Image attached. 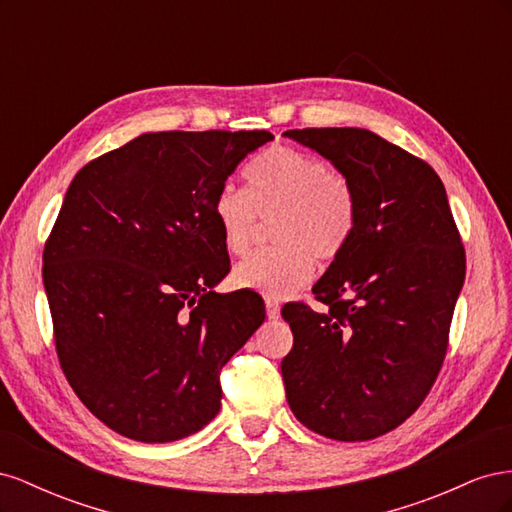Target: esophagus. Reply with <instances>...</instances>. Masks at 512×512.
<instances>
[{"label":"esophagus","instance_id":"1","mask_svg":"<svg viewBox=\"0 0 512 512\" xmlns=\"http://www.w3.org/2000/svg\"><path fill=\"white\" fill-rule=\"evenodd\" d=\"M265 307H267V318L269 320L280 318V301L273 299V297H267L265 299Z\"/></svg>","mask_w":512,"mask_h":512}]
</instances>
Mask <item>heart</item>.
Instances as JSON below:
<instances>
[{
	"instance_id": "heart-1",
	"label": "heart",
	"mask_w": 512,
	"mask_h": 512,
	"mask_svg": "<svg viewBox=\"0 0 512 512\" xmlns=\"http://www.w3.org/2000/svg\"><path fill=\"white\" fill-rule=\"evenodd\" d=\"M247 188L224 185L213 200L222 245L232 256L254 245L260 220L277 243L243 258L232 271L239 288L288 297L314 275V256L331 260L344 250L356 224L352 181L301 149L275 145L245 170Z\"/></svg>"
}]
</instances>
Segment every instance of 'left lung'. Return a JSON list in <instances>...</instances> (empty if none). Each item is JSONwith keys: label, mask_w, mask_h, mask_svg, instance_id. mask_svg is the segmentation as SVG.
Here are the masks:
<instances>
[{"label": "left lung", "mask_w": 512, "mask_h": 512, "mask_svg": "<svg viewBox=\"0 0 512 512\" xmlns=\"http://www.w3.org/2000/svg\"><path fill=\"white\" fill-rule=\"evenodd\" d=\"M356 192L352 237L312 292L314 312L286 303L288 406L320 436L363 442L399 427L436 382L466 250L444 183L425 160L363 128H303Z\"/></svg>", "instance_id": "obj_1"}]
</instances>
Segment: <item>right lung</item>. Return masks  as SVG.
<instances>
[{
	"mask_svg": "<svg viewBox=\"0 0 512 512\" xmlns=\"http://www.w3.org/2000/svg\"><path fill=\"white\" fill-rule=\"evenodd\" d=\"M269 141L147 132L72 179L42 254L55 350L87 410L121 436L175 442L220 412V371L265 301L213 290L230 271L213 200Z\"/></svg>",
	"mask_w": 512,
	"mask_h": 512,
	"instance_id": "1",
	"label": "right lung"
}]
</instances>
